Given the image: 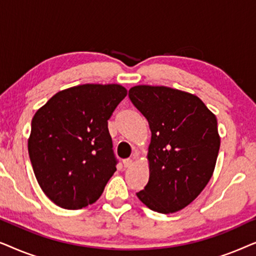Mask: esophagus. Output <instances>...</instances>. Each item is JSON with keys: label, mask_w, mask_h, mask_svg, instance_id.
<instances>
[{"label": "esophagus", "mask_w": 256, "mask_h": 256, "mask_svg": "<svg viewBox=\"0 0 256 256\" xmlns=\"http://www.w3.org/2000/svg\"><path fill=\"white\" fill-rule=\"evenodd\" d=\"M124 168H129L132 166V158H127V160H124Z\"/></svg>", "instance_id": "obj_1"}]
</instances>
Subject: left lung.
<instances>
[{"mask_svg": "<svg viewBox=\"0 0 256 256\" xmlns=\"http://www.w3.org/2000/svg\"><path fill=\"white\" fill-rule=\"evenodd\" d=\"M128 96L152 130L149 182L136 196L152 211H180L214 171L220 148L216 115L198 96L170 87L134 86Z\"/></svg>", "mask_w": 256, "mask_h": 256, "instance_id": "8db88e82", "label": "left lung"}]
</instances>
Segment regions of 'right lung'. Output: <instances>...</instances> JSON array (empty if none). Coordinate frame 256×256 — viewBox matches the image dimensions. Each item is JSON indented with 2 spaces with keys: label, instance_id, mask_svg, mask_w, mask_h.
Wrapping results in <instances>:
<instances>
[{
  "label": "right lung",
  "instance_id": "right-lung-1",
  "mask_svg": "<svg viewBox=\"0 0 256 256\" xmlns=\"http://www.w3.org/2000/svg\"><path fill=\"white\" fill-rule=\"evenodd\" d=\"M127 90L85 84L60 90L36 112L28 150L42 190L56 205L96 202L116 171L108 120Z\"/></svg>",
  "mask_w": 256,
  "mask_h": 256
}]
</instances>
